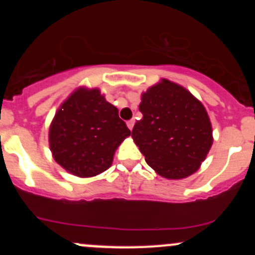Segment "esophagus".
Returning a JSON list of instances; mask_svg holds the SVG:
<instances>
[{
    "label": "esophagus",
    "instance_id": "obj_1",
    "mask_svg": "<svg viewBox=\"0 0 255 255\" xmlns=\"http://www.w3.org/2000/svg\"><path fill=\"white\" fill-rule=\"evenodd\" d=\"M133 126H134V120H129V121H128V122H127V127L129 128L130 130L133 129Z\"/></svg>",
    "mask_w": 255,
    "mask_h": 255
}]
</instances>
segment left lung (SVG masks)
Wrapping results in <instances>:
<instances>
[{
  "instance_id": "8db88e82",
  "label": "left lung",
  "mask_w": 255,
  "mask_h": 255,
  "mask_svg": "<svg viewBox=\"0 0 255 255\" xmlns=\"http://www.w3.org/2000/svg\"><path fill=\"white\" fill-rule=\"evenodd\" d=\"M143 118L132 130L145 161L160 176L184 179L199 170L212 145L204 105L180 85L163 79L142 94Z\"/></svg>"
}]
</instances>
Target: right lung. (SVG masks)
<instances>
[{"label": "right lung", "mask_w": 255, "mask_h": 255, "mask_svg": "<svg viewBox=\"0 0 255 255\" xmlns=\"http://www.w3.org/2000/svg\"><path fill=\"white\" fill-rule=\"evenodd\" d=\"M130 134L118 110L99 89L74 91L54 116L49 145L66 171L91 177L111 166L116 149Z\"/></svg>", "instance_id": "add662e5"}]
</instances>
